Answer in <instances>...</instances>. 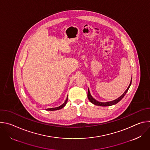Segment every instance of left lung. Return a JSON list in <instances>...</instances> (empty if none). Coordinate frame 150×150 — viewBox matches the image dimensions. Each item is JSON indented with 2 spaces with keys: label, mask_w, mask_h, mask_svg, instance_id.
I'll list each match as a JSON object with an SVG mask.
<instances>
[{
  "label": "left lung",
  "mask_w": 150,
  "mask_h": 150,
  "mask_svg": "<svg viewBox=\"0 0 150 150\" xmlns=\"http://www.w3.org/2000/svg\"><path fill=\"white\" fill-rule=\"evenodd\" d=\"M131 82H132V78H131V83L129 85V87H127V90L124 92V93L120 96L118 98H117L116 100H113V101H109V102H106V103H102V102H99V101H97V100H96L90 94V91H89V89L88 90V100L90 101L91 103H92L93 104H95V105H100V106H110V105H114V104H117L119 101H120L123 97L124 96H125V94H126V93L127 92L128 90H129L131 85Z\"/></svg>",
  "instance_id": "1"
}]
</instances>
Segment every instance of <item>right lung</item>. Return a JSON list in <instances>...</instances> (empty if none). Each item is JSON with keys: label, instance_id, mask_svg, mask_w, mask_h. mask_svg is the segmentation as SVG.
Listing matches in <instances>:
<instances>
[{"label": "right lung", "instance_id": "add662e5", "mask_svg": "<svg viewBox=\"0 0 150 150\" xmlns=\"http://www.w3.org/2000/svg\"><path fill=\"white\" fill-rule=\"evenodd\" d=\"M68 97L67 98V100H65V101L64 102L63 104H62L61 105L57 107V108H50V109H47L46 110H50V111H53V110H59V109H62L63 108H64V107L65 106V105L67 104V101H68Z\"/></svg>", "mask_w": 150, "mask_h": 150}]
</instances>
